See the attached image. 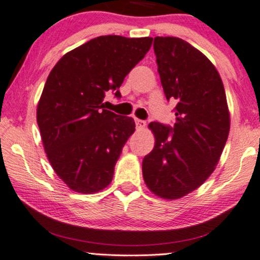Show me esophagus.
Wrapping results in <instances>:
<instances>
[{"mask_svg":"<svg viewBox=\"0 0 260 260\" xmlns=\"http://www.w3.org/2000/svg\"><path fill=\"white\" fill-rule=\"evenodd\" d=\"M136 124H137L138 129H144V128L146 127V122H145V121L139 120V119H136Z\"/></svg>","mask_w":260,"mask_h":260,"instance_id":"1","label":"esophagus"}]
</instances>
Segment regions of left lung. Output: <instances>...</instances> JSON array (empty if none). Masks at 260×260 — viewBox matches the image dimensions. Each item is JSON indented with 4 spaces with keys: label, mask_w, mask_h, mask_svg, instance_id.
Listing matches in <instances>:
<instances>
[{
    "label": "left lung",
    "mask_w": 260,
    "mask_h": 260,
    "mask_svg": "<svg viewBox=\"0 0 260 260\" xmlns=\"http://www.w3.org/2000/svg\"><path fill=\"white\" fill-rule=\"evenodd\" d=\"M167 100H175L173 128L151 122L154 147L143 159L147 188L163 199L182 198L211 175L228 139L231 114L217 70L198 49L176 37L153 43Z\"/></svg>",
    "instance_id": "1"
}]
</instances>
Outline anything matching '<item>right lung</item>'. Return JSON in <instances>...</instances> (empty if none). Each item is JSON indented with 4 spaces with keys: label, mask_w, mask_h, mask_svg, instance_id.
I'll use <instances>...</instances> for the list:
<instances>
[{
    "label": "right lung",
    "mask_w": 260,
    "mask_h": 260,
    "mask_svg": "<svg viewBox=\"0 0 260 260\" xmlns=\"http://www.w3.org/2000/svg\"><path fill=\"white\" fill-rule=\"evenodd\" d=\"M152 38L101 36L62 56L37 106V123L52 169L72 190L100 192L113 180L132 117L103 109L109 91L121 97L124 77L150 50Z\"/></svg>",
    "instance_id": "right-lung-1"
}]
</instances>
